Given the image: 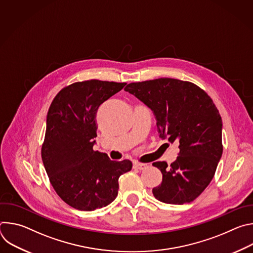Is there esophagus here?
<instances>
[{"label": "esophagus", "instance_id": "1", "mask_svg": "<svg viewBox=\"0 0 253 253\" xmlns=\"http://www.w3.org/2000/svg\"><path fill=\"white\" fill-rule=\"evenodd\" d=\"M147 167V164H144V163H139V162H134L133 163V168L134 169H138V170H142L144 168Z\"/></svg>", "mask_w": 253, "mask_h": 253}]
</instances>
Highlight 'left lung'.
<instances>
[{
  "instance_id": "1",
  "label": "left lung",
  "mask_w": 253,
  "mask_h": 253,
  "mask_svg": "<svg viewBox=\"0 0 253 253\" xmlns=\"http://www.w3.org/2000/svg\"><path fill=\"white\" fill-rule=\"evenodd\" d=\"M125 91L154 112L162 138L179 141L175 162L152 164L162 173L154 197L168 204L193 201L209 185L223 151L222 120L212 99L194 83L172 78L130 83Z\"/></svg>"
}]
</instances>
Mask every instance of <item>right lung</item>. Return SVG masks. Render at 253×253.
Here are the masks:
<instances>
[{"label": "right lung", "instance_id": "add662e5", "mask_svg": "<svg viewBox=\"0 0 253 253\" xmlns=\"http://www.w3.org/2000/svg\"><path fill=\"white\" fill-rule=\"evenodd\" d=\"M125 85L96 79L75 82L50 105L42 160L57 194L75 209L92 211L110 204L118 195L119 177L132 169L131 161H111L93 149L98 108Z\"/></svg>", "mask_w": 253, "mask_h": 253}]
</instances>
